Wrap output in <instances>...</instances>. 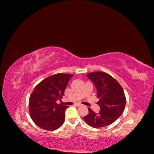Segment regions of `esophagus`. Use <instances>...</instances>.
Listing matches in <instances>:
<instances>
[{"mask_svg": "<svg viewBox=\"0 0 154 154\" xmlns=\"http://www.w3.org/2000/svg\"><path fill=\"white\" fill-rule=\"evenodd\" d=\"M74 105L76 106H80V105H81V103H76L74 104Z\"/></svg>", "mask_w": 154, "mask_h": 154, "instance_id": "obj_1", "label": "esophagus"}]
</instances>
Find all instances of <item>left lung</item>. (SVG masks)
Masks as SVG:
<instances>
[{
    "label": "left lung",
    "instance_id": "8db88e82",
    "mask_svg": "<svg viewBox=\"0 0 154 154\" xmlns=\"http://www.w3.org/2000/svg\"><path fill=\"white\" fill-rule=\"evenodd\" d=\"M87 76L96 88L100 110L96 114L88 108L89 113L83 119L93 128L106 127L118 119L124 111L126 97L123 89L117 80L106 72H93Z\"/></svg>",
    "mask_w": 154,
    "mask_h": 154
}]
</instances>
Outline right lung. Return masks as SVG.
Segmentation results:
<instances>
[{"instance_id":"right-lung-1","label":"right lung","mask_w":154,"mask_h":154,"mask_svg":"<svg viewBox=\"0 0 154 154\" xmlns=\"http://www.w3.org/2000/svg\"><path fill=\"white\" fill-rule=\"evenodd\" d=\"M72 74L58 73L50 76L37 85L29 97V114L41 128L54 130L65 121V112L69 106L57 104L61 100Z\"/></svg>"}]
</instances>
